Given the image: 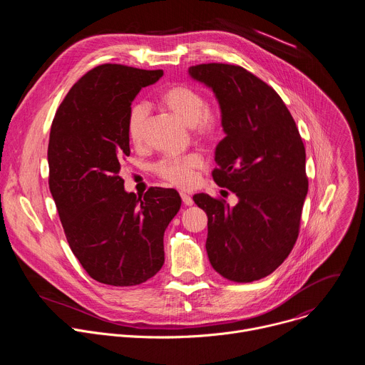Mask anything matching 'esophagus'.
<instances>
[{"label":"esophagus","instance_id":"obj_1","mask_svg":"<svg viewBox=\"0 0 365 365\" xmlns=\"http://www.w3.org/2000/svg\"><path fill=\"white\" fill-rule=\"evenodd\" d=\"M180 196H182V200H183V203H185L186 206H192V205H193L192 196H189V195H186V193H180Z\"/></svg>","mask_w":365,"mask_h":365}]
</instances>
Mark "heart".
<instances>
[{
    "instance_id": "obj_1",
    "label": "heart",
    "mask_w": 365,
    "mask_h": 365,
    "mask_svg": "<svg viewBox=\"0 0 365 365\" xmlns=\"http://www.w3.org/2000/svg\"><path fill=\"white\" fill-rule=\"evenodd\" d=\"M159 102L185 125L192 127L193 135L200 141H214L222 133V114L218 108L206 106L205 95L189 85L168 86L159 95ZM147 107L134 103L127 118V134L133 144L140 145L144 138ZM203 160L199 154H187L180 159H166L159 163L158 173L178 187H190L195 183Z\"/></svg>"
}]
</instances>
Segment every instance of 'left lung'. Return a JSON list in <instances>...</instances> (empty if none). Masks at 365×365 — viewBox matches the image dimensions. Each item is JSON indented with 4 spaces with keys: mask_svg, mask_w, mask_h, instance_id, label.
Masks as SVG:
<instances>
[{
    "mask_svg": "<svg viewBox=\"0 0 365 365\" xmlns=\"http://www.w3.org/2000/svg\"><path fill=\"white\" fill-rule=\"evenodd\" d=\"M189 75L218 99L225 137L212 178L238 196L235 206L193 196L207 215V257L231 282L259 280L284 262L299 235L309 186L302 137L279 93L244 68L203 63Z\"/></svg>",
    "mask_w": 365,
    "mask_h": 365,
    "instance_id": "8db88e82",
    "label": "left lung"
}]
</instances>
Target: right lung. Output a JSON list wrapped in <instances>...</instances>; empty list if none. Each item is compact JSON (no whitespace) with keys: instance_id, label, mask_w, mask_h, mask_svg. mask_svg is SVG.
Masks as SVG:
<instances>
[{"instance_id":"1","label":"right lung","mask_w":365,"mask_h":365,"mask_svg":"<svg viewBox=\"0 0 365 365\" xmlns=\"http://www.w3.org/2000/svg\"><path fill=\"white\" fill-rule=\"evenodd\" d=\"M163 71L106 63L68 92L51 123L48 187L66 240L85 272L110 286L147 282L165 263L163 235L180 210L175 189L125 192L127 118L141 88Z\"/></svg>"}]
</instances>
